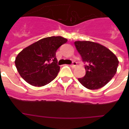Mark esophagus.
Instances as JSON below:
<instances>
[{
    "mask_svg": "<svg viewBox=\"0 0 129 129\" xmlns=\"http://www.w3.org/2000/svg\"><path fill=\"white\" fill-rule=\"evenodd\" d=\"M76 66H77V62H76V61H73L72 63L71 64V67H72V68H75Z\"/></svg>",
    "mask_w": 129,
    "mask_h": 129,
    "instance_id": "obj_1",
    "label": "esophagus"
}]
</instances>
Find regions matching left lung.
I'll return each mask as SVG.
<instances>
[{
	"label": "left lung",
	"instance_id": "1",
	"mask_svg": "<svg viewBox=\"0 0 129 129\" xmlns=\"http://www.w3.org/2000/svg\"><path fill=\"white\" fill-rule=\"evenodd\" d=\"M75 46L85 64L86 74L78 78L83 86L90 90L99 89L116 74L119 61L105 46L91 41H76Z\"/></svg>",
	"mask_w": 129,
	"mask_h": 129
}]
</instances>
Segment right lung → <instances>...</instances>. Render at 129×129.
I'll use <instances>...</instances> for the list:
<instances>
[{"label": "right lung", "mask_w": 129, "mask_h": 129, "mask_svg": "<svg viewBox=\"0 0 129 129\" xmlns=\"http://www.w3.org/2000/svg\"><path fill=\"white\" fill-rule=\"evenodd\" d=\"M67 41L61 36L46 37L23 49L15 61L20 76L35 86H44L50 83L60 70L56 52Z\"/></svg>", "instance_id": "1"}]
</instances>
